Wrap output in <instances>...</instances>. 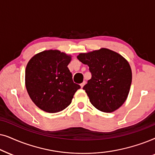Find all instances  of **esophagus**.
<instances>
[{
	"instance_id": "1",
	"label": "esophagus",
	"mask_w": 155,
	"mask_h": 155,
	"mask_svg": "<svg viewBox=\"0 0 155 155\" xmlns=\"http://www.w3.org/2000/svg\"><path fill=\"white\" fill-rule=\"evenodd\" d=\"M85 84H86V81H84L83 83H81V84H80V86H81V88L84 87V86L85 85Z\"/></svg>"
}]
</instances>
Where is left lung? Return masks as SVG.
I'll return each instance as SVG.
<instances>
[{"label": "left lung", "instance_id": "1", "mask_svg": "<svg viewBox=\"0 0 155 155\" xmlns=\"http://www.w3.org/2000/svg\"><path fill=\"white\" fill-rule=\"evenodd\" d=\"M77 59L87 64L91 73V79L83 88L91 104L105 113L118 109L126 101L132 83L128 61L106 48L80 53Z\"/></svg>", "mask_w": 155, "mask_h": 155}]
</instances>
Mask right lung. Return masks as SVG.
Returning <instances> with one entry per match:
<instances>
[{"instance_id":"right-lung-1","label":"right lung","mask_w":155,"mask_h":155,"mask_svg":"<svg viewBox=\"0 0 155 155\" xmlns=\"http://www.w3.org/2000/svg\"><path fill=\"white\" fill-rule=\"evenodd\" d=\"M71 55L59 50H45L28 61L25 69V86L32 101L45 112L54 113L71 104L76 91L67 66Z\"/></svg>"}]
</instances>
